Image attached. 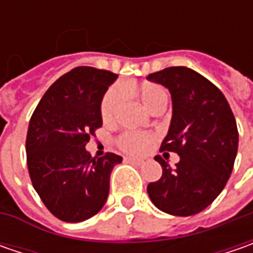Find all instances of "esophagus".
<instances>
[{
  "label": "esophagus",
  "instance_id": "34e87169",
  "mask_svg": "<svg viewBox=\"0 0 253 253\" xmlns=\"http://www.w3.org/2000/svg\"><path fill=\"white\" fill-rule=\"evenodd\" d=\"M126 161L131 162L133 165H138V166H141L142 163H143V161H141V159H135V158H126Z\"/></svg>",
  "mask_w": 253,
  "mask_h": 253
}]
</instances>
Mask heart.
<instances>
[{"label": "heart", "mask_w": 253, "mask_h": 253, "mask_svg": "<svg viewBox=\"0 0 253 253\" xmlns=\"http://www.w3.org/2000/svg\"><path fill=\"white\" fill-rule=\"evenodd\" d=\"M126 88H129V87H126ZM138 94L141 97L142 104L145 105V108L148 111H153L156 107L168 102V92L158 84H143L139 88ZM124 97H125V91L121 85H114L107 91L101 102V117L104 121H110L114 118V115L117 114L124 102ZM152 139H153V136L149 133L131 131L122 133L118 142H120V146L125 152L132 153V155H141L148 149Z\"/></svg>", "instance_id": "obj_1"}]
</instances>
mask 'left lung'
<instances>
[{
    "instance_id": "obj_1",
    "label": "left lung",
    "mask_w": 253,
    "mask_h": 253,
    "mask_svg": "<svg viewBox=\"0 0 253 253\" xmlns=\"http://www.w3.org/2000/svg\"><path fill=\"white\" fill-rule=\"evenodd\" d=\"M171 97V120L161 151L176 152L180 161L163 169L148 194L158 209L171 215H194L217 199L232 173L238 152V129L227 98L193 69L179 66L149 74Z\"/></svg>"
}]
</instances>
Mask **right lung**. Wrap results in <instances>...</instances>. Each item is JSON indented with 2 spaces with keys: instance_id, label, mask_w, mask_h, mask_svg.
Returning a JSON list of instances; mask_svg holds the SVG:
<instances>
[{
  "instance_id": "add662e5",
  "label": "right lung",
  "mask_w": 253,
  "mask_h": 253,
  "mask_svg": "<svg viewBox=\"0 0 253 253\" xmlns=\"http://www.w3.org/2000/svg\"><path fill=\"white\" fill-rule=\"evenodd\" d=\"M117 74L82 66L44 92L26 135L28 170L36 193L62 221L80 222L104 207L114 166L122 158H92L85 149L102 125L101 102Z\"/></svg>"
}]
</instances>
